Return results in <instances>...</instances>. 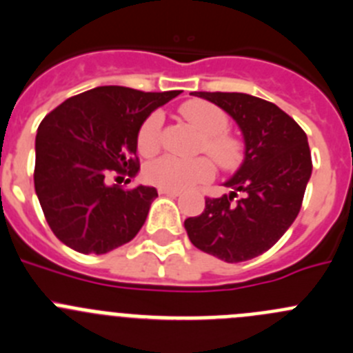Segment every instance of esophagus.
<instances>
[{
    "instance_id": "obj_1",
    "label": "esophagus",
    "mask_w": 353,
    "mask_h": 353,
    "mask_svg": "<svg viewBox=\"0 0 353 353\" xmlns=\"http://www.w3.org/2000/svg\"><path fill=\"white\" fill-rule=\"evenodd\" d=\"M159 194H163V196H179L181 191L177 190H165V188H160L159 190Z\"/></svg>"
}]
</instances>
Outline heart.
I'll use <instances>...</instances> for the list:
<instances>
[{"mask_svg": "<svg viewBox=\"0 0 353 353\" xmlns=\"http://www.w3.org/2000/svg\"><path fill=\"white\" fill-rule=\"evenodd\" d=\"M181 115L205 136L203 150H207L215 162L224 169L234 165L239 159V145L236 139L225 134L228 115L217 105L203 100H190L179 108ZM162 112H152L143 121L138 131V150L141 155L152 157L160 148L162 132ZM215 174L214 162L210 159L181 160L176 157H160L145 167V177L148 183L165 190H186L198 183L212 179Z\"/></svg>", "mask_w": 353, "mask_h": 353, "instance_id": "1", "label": "heart"}]
</instances>
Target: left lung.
I'll return each mask as SVG.
<instances>
[{
  "label": "left lung",
  "mask_w": 353,
  "mask_h": 353,
  "mask_svg": "<svg viewBox=\"0 0 353 353\" xmlns=\"http://www.w3.org/2000/svg\"><path fill=\"white\" fill-rule=\"evenodd\" d=\"M191 94L212 101L234 119L245 141V159L224 183L231 193L205 198V210L186 219L184 228L198 250L224 262L255 259L299 215L312 174L307 134L288 114L262 98L205 91Z\"/></svg>",
  "instance_id": "left-lung-1"
}]
</instances>
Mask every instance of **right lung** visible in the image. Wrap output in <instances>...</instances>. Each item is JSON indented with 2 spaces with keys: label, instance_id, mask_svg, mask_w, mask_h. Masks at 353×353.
I'll list each match as a JSON object with an SVG mask.
<instances>
[{
  "label": "right lung",
  "instance_id": "1",
  "mask_svg": "<svg viewBox=\"0 0 353 353\" xmlns=\"http://www.w3.org/2000/svg\"><path fill=\"white\" fill-rule=\"evenodd\" d=\"M177 94L100 85L68 98L43 119L34 188L51 231L63 245L101 255L138 234L159 193L152 186L122 190L108 179L110 174H138L139 125Z\"/></svg>",
  "mask_w": 353,
  "mask_h": 353
}]
</instances>
